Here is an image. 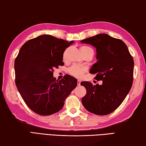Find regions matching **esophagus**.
Segmentation results:
<instances>
[{"label":"esophagus","instance_id":"1","mask_svg":"<svg viewBox=\"0 0 146 146\" xmlns=\"http://www.w3.org/2000/svg\"><path fill=\"white\" fill-rule=\"evenodd\" d=\"M80 83H81L80 80H77V85H78V86H80Z\"/></svg>","mask_w":146,"mask_h":146}]
</instances>
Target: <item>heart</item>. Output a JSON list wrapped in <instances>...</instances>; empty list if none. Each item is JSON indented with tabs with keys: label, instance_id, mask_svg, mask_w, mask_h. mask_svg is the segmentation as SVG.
I'll list each match as a JSON object with an SVG mask.
<instances>
[{
	"label": "heart",
	"instance_id": "obj_1",
	"mask_svg": "<svg viewBox=\"0 0 146 146\" xmlns=\"http://www.w3.org/2000/svg\"><path fill=\"white\" fill-rule=\"evenodd\" d=\"M80 49V51H84L86 50H89V49L93 50L91 48L88 46L81 47ZM86 71H87V69H86V68L84 67V66L76 65V64H74V65H73L72 66H71L68 70L69 73H70L71 75H73L77 78L82 77L84 74L86 73Z\"/></svg>",
	"mask_w": 146,
	"mask_h": 146
}]
</instances>
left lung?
I'll return each instance as SVG.
<instances>
[{
  "label": "left lung",
  "mask_w": 146,
  "mask_h": 146,
  "mask_svg": "<svg viewBox=\"0 0 146 146\" xmlns=\"http://www.w3.org/2000/svg\"><path fill=\"white\" fill-rule=\"evenodd\" d=\"M80 42L96 48L97 62L90 72L96 74L97 80H102L101 85L93 86L88 81L80 83L87 91L82 105L95 115H108L122 103L131 88L134 61L126 44L108 34H98Z\"/></svg>",
  "instance_id": "8db88e82"
}]
</instances>
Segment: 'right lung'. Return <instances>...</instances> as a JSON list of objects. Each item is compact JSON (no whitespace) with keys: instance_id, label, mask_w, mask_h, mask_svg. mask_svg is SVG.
<instances>
[{"instance_id":"obj_1","label":"right lung","mask_w":146,"mask_h":146,"mask_svg":"<svg viewBox=\"0 0 146 146\" xmlns=\"http://www.w3.org/2000/svg\"><path fill=\"white\" fill-rule=\"evenodd\" d=\"M74 42L49 35L27 41L15 60V84L27 106L35 113L47 116L63 108L64 101L77 85V80L65 75L53 77V69L64 65L63 54Z\"/></svg>"}]
</instances>
